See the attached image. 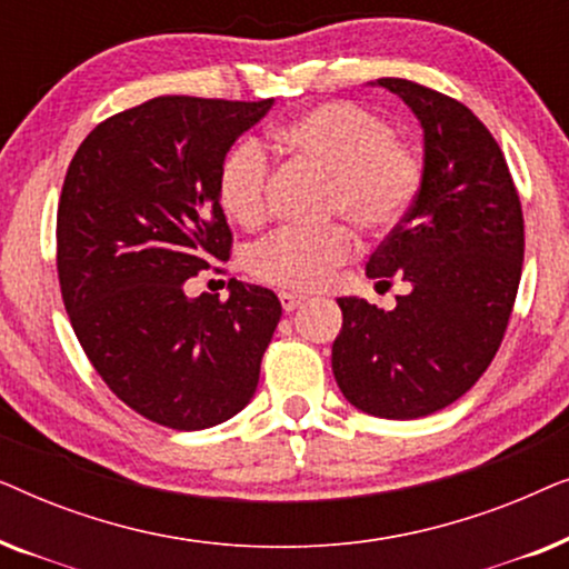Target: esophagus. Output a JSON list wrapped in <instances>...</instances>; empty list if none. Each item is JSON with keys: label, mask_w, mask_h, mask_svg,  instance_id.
I'll return each mask as SVG.
<instances>
[{"label": "esophagus", "mask_w": 569, "mask_h": 569, "mask_svg": "<svg viewBox=\"0 0 569 569\" xmlns=\"http://www.w3.org/2000/svg\"><path fill=\"white\" fill-rule=\"evenodd\" d=\"M302 300H306V298H302V295H298V292H279V302H282L284 313H292V310L298 308Z\"/></svg>", "instance_id": "obj_1"}]
</instances>
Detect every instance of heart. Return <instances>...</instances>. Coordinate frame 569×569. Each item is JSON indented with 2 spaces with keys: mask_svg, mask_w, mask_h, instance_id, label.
Segmentation results:
<instances>
[{
  "mask_svg": "<svg viewBox=\"0 0 569 569\" xmlns=\"http://www.w3.org/2000/svg\"><path fill=\"white\" fill-rule=\"evenodd\" d=\"M279 154L329 178V214L347 217L368 236L396 228L422 186V158L393 137L391 123L368 108L333 100L284 121L269 134ZM271 166L256 142H240L220 166V201L240 228L256 230L269 217ZM355 253L347 228L282 230L248 253L256 282L277 290H316Z\"/></svg>",
  "mask_w": 569,
  "mask_h": 569,
  "instance_id": "heart-1",
  "label": "heart"
}]
</instances>
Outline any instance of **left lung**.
Returning <instances> with one entry per match:
<instances>
[{"mask_svg": "<svg viewBox=\"0 0 569 569\" xmlns=\"http://www.w3.org/2000/svg\"><path fill=\"white\" fill-rule=\"evenodd\" d=\"M425 134L422 186L368 261L378 284L403 279L393 310L339 298L333 378L365 415L417 419L446 409L489 368L523 267V212L489 129L458 100L383 77Z\"/></svg>", "mask_w": 569, "mask_h": 569, "instance_id": "1", "label": "left lung"}]
</instances>
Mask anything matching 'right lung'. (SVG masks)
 <instances>
[{
    "mask_svg": "<svg viewBox=\"0 0 569 569\" xmlns=\"http://www.w3.org/2000/svg\"><path fill=\"white\" fill-rule=\"evenodd\" d=\"M274 100L162 96L116 113L69 162L57 269L80 345L119 399L173 430H207L253 399L282 316L277 295L238 279L186 295L228 261L220 166Z\"/></svg>",
    "mask_w": 569,
    "mask_h": 569,
    "instance_id": "right-lung-1",
    "label": "right lung"
}]
</instances>
